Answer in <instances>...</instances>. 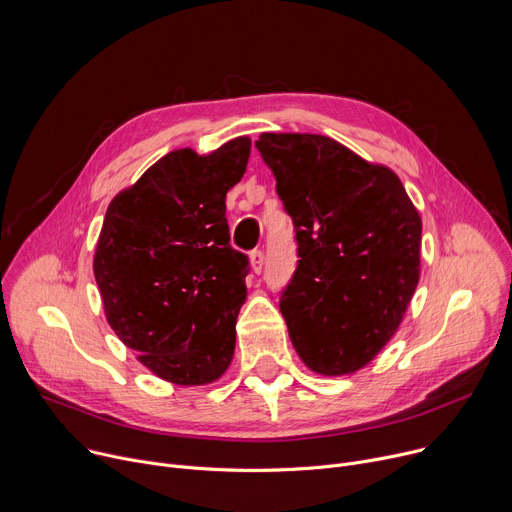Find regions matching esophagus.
Segmentation results:
<instances>
[{"instance_id":"1","label":"esophagus","mask_w":512,"mask_h":512,"mask_svg":"<svg viewBox=\"0 0 512 512\" xmlns=\"http://www.w3.org/2000/svg\"><path fill=\"white\" fill-rule=\"evenodd\" d=\"M249 263H251L253 273H261V269H263V265H265L263 253H261V251H253V253L249 255Z\"/></svg>"}]
</instances>
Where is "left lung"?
Here are the masks:
<instances>
[{"mask_svg": "<svg viewBox=\"0 0 512 512\" xmlns=\"http://www.w3.org/2000/svg\"><path fill=\"white\" fill-rule=\"evenodd\" d=\"M257 150L296 227L279 310L306 367L352 375L395 336L421 273V214L399 176L318 133H261Z\"/></svg>", "mask_w": 512, "mask_h": 512, "instance_id": "left-lung-1", "label": "left lung"}]
</instances>
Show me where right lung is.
I'll list each match as a JSON object with an SVG mask.
<instances>
[{"label":"right lung","instance_id":"add662e5","mask_svg":"<svg viewBox=\"0 0 512 512\" xmlns=\"http://www.w3.org/2000/svg\"><path fill=\"white\" fill-rule=\"evenodd\" d=\"M251 137L166 154L109 202L93 255L107 324L156 377L200 387L235 356L247 257L229 245L227 192Z\"/></svg>","mask_w":512,"mask_h":512}]
</instances>
